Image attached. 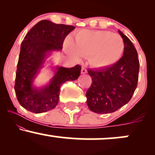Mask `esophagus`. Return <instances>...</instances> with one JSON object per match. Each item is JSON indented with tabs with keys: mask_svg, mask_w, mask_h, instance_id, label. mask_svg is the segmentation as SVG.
<instances>
[{
	"mask_svg": "<svg viewBox=\"0 0 155 155\" xmlns=\"http://www.w3.org/2000/svg\"><path fill=\"white\" fill-rule=\"evenodd\" d=\"M87 72V68L85 67H82L81 68V73L82 74H86V73Z\"/></svg>",
	"mask_w": 155,
	"mask_h": 155,
	"instance_id": "1",
	"label": "esophagus"
}]
</instances>
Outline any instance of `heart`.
<instances>
[{
  "mask_svg": "<svg viewBox=\"0 0 155 155\" xmlns=\"http://www.w3.org/2000/svg\"><path fill=\"white\" fill-rule=\"evenodd\" d=\"M65 47L73 58H88L92 67L104 69L117 63L124 52V44L120 35L108 31L82 30L75 36L74 44L70 41Z\"/></svg>",
  "mask_w": 155,
  "mask_h": 155,
  "instance_id": "obj_1",
  "label": "heart"
}]
</instances>
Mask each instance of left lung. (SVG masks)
Wrapping results in <instances>:
<instances>
[{"instance_id": "8db88e82", "label": "left lung", "mask_w": 155, "mask_h": 155, "mask_svg": "<svg viewBox=\"0 0 155 155\" xmlns=\"http://www.w3.org/2000/svg\"><path fill=\"white\" fill-rule=\"evenodd\" d=\"M123 39V56L111 67L87 70L92 78L87 91V104L92 111L108 114L116 111L130 101L137 87L139 72L138 53L131 41L119 31Z\"/></svg>"}]
</instances>
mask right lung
Returning a JSON list of instances; mask_svg holds the SVG:
<instances>
[{"label": "right lung", "mask_w": 155, "mask_h": 155, "mask_svg": "<svg viewBox=\"0 0 155 155\" xmlns=\"http://www.w3.org/2000/svg\"><path fill=\"white\" fill-rule=\"evenodd\" d=\"M75 27L41 20L28 31L21 44L15 90L19 104L33 113H43L53 109L59 101L60 86L67 81L77 79L81 66H57L54 75L47 86L33 85L35 76L43 67L46 58L52 51L63 49L65 37Z\"/></svg>", "instance_id": "1"}]
</instances>
